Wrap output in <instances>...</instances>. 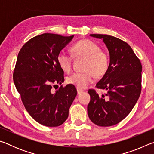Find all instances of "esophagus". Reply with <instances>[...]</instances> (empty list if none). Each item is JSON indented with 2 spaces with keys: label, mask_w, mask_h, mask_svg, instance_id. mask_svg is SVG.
<instances>
[{
  "label": "esophagus",
  "mask_w": 154,
  "mask_h": 154,
  "mask_svg": "<svg viewBox=\"0 0 154 154\" xmlns=\"http://www.w3.org/2000/svg\"><path fill=\"white\" fill-rule=\"evenodd\" d=\"M77 94H80L81 93H82V92H83V90H82V89H80V88H77Z\"/></svg>",
  "instance_id": "obj_1"
}]
</instances>
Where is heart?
Segmentation results:
<instances>
[{"label": "heart", "instance_id": "obj_1", "mask_svg": "<svg viewBox=\"0 0 154 154\" xmlns=\"http://www.w3.org/2000/svg\"><path fill=\"white\" fill-rule=\"evenodd\" d=\"M74 58H85L83 72H75L66 78L69 84L83 89L93 82L96 75L97 77L103 76L109 66V57L106 51L100 49V47L93 41L83 39L75 43L71 48ZM57 62L62 71L69 72L72 69V57L64 51L59 52Z\"/></svg>", "mask_w": 154, "mask_h": 154}]
</instances>
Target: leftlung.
Masks as SVG:
<instances>
[{
  "mask_svg": "<svg viewBox=\"0 0 154 154\" xmlns=\"http://www.w3.org/2000/svg\"><path fill=\"white\" fill-rule=\"evenodd\" d=\"M90 36L103 40L110 62L107 71L96 85L106 93L99 96L94 90H89L88 114L99 126H113L130 113L139 98L142 65L131 47L122 40L106 35Z\"/></svg>",
  "mask_w": 154,
  "mask_h": 154,
  "instance_id": "1",
  "label": "left lung"
}]
</instances>
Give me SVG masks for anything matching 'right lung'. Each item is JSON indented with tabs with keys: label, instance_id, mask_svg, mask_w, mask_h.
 <instances>
[{
	"label": "right lung",
	"instance_id": "obj_1",
	"mask_svg": "<svg viewBox=\"0 0 154 154\" xmlns=\"http://www.w3.org/2000/svg\"><path fill=\"white\" fill-rule=\"evenodd\" d=\"M73 36L44 33L26 43L18 54L14 72L15 88L28 113L43 126L63 124L77 96L76 88L71 84L51 91L53 85L64 82L57 56Z\"/></svg>",
	"mask_w": 154,
	"mask_h": 154
}]
</instances>
